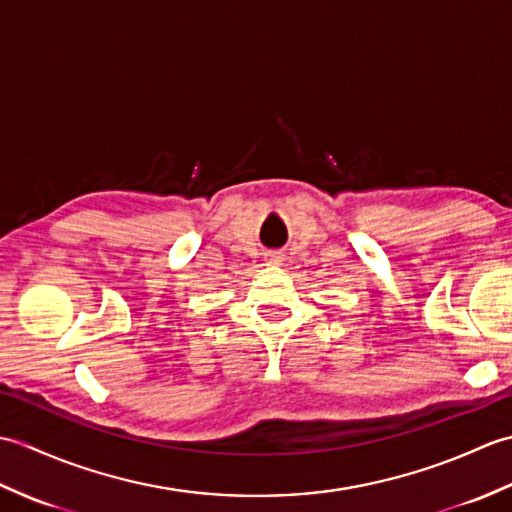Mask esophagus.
Segmentation results:
<instances>
[{
	"label": "esophagus",
	"instance_id": "1",
	"mask_svg": "<svg viewBox=\"0 0 512 512\" xmlns=\"http://www.w3.org/2000/svg\"><path fill=\"white\" fill-rule=\"evenodd\" d=\"M279 262H281V257H279L277 253H268V255H266V264H270V266H279Z\"/></svg>",
	"mask_w": 512,
	"mask_h": 512
}]
</instances>
